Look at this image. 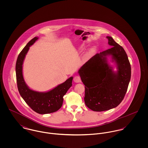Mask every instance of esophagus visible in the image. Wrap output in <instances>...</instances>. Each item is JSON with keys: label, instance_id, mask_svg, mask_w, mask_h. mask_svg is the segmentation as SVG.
I'll list each match as a JSON object with an SVG mask.
<instances>
[{"label": "esophagus", "instance_id": "1", "mask_svg": "<svg viewBox=\"0 0 148 148\" xmlns=\"http://www.w3.org/2000/svg\"><path fill=\"white\" fill-rule=\"evenodd\" d=\"M73 80L75 83H80L81 81V78L79 76H75L73 78Z\"/></svg>", "mask_w": 148, "mask_h": 148}]
</instances>
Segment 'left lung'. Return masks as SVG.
<instances>
[{
    "mask_svg": "<svg viewBox=\"0 0 148 148\" xmlns=\"http://www.w3.org/2000/svg\"><path fill=\"white\" fill-rule=\"evenodd\" d=\"M106 38L112 48L95 55L79 71L85 85V104L95 112L119 106L125 97L131 77L130 64L125 50L112 37ZM110 54L118 64L117 73L106 62V56Z\"/></svg>",
    "mask_w": 148,
    "mask_h": 148,
    "instance_id": "8db88e82",
    "label": "left lung"
}]
</instances>
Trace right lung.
Returning a JSON list of instances; mask_svg holds the SVG:
<instances>
[{
  "label": "right lung",
  "mask_w": 148,
  "mask_h": 148,
  "mask_svg": "<svg viewBox=\"0 0 148 148\" xmlns=\"http://www.w3.org/2000/svg\"><path fill=\"white\" fill-rule=\"evenodd\" d=\"M38 38L31 40L19 53L16 63V76L18 90L22 98L28 106L39 114H47L58 111L63 105V96L72 85L73 77H71L64 83L51 90L40 93L30 89L25 84L22 73V65L29 47Z\"/></svg>",
  "instance_id": "add662e5"
}]
</instances>
